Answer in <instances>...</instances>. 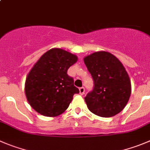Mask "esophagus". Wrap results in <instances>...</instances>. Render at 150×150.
<instances>
[{
	"label": "esophagus",
	"instance_id": "obj_1",
	"mask_svg": "<svg viewBox=\"0 0 150 150\" xmlns=\"http://www.w3.org/2000/svg\"><path fill=\"white\" fill-rule=\"evenodd\" d=\"M79 93H80L81 95H83V94L85 93V88H84V87H82V88H79Z\"/></svg>",
	"mask_w": 150,
	"mask_h": 150
}]
</instances>
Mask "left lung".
I'll list each match as a JSON object with an SVG mask.
<instances>
[{
  "label": "left lung",
  "instance_id": "1",
  "mask_svg": "<svg viewBox=\"0 0 150 150\" xmlns=\"http://www.w3.org/2000/svg\"><path fill=\"white\" fill-rule=\"evenodd\" d=\"M84 62L94 84L85 97L89 110L105 118L120 112L131 94L130 80L122 62L107 51L93 53Z\"/></svg>",
  "mask_w": 150,
  "mask_h": 150
}]
</instances>
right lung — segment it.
<instances>
[{"mask_svg":"<svg viewBox=\"0 0 150 150\" xmlns=\"http://www.w3.org/2000/svg\"><path fill=\"white\" fill-rule=\"evenodd\" d=\"M77 57L60 48L45 52L35 64L26 77L25 93L28 103L35 111L54 117L65 112L75 93L79 91L68 69Z\"/></svg>","mask_w":150,"mask_h":150,"instance_id":"1","label":"right lung"}]
</instances>
